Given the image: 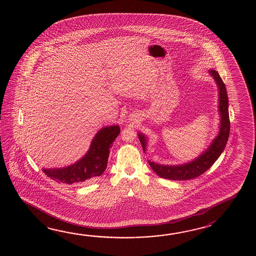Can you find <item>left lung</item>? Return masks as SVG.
<instances>
[{
	"label": "left lung",
	"instance_id": "1",
	"mask_svg": "<svg viewBox=\"0 0 256 256\" xmlns=\"http://www.w3.org/2000/svg\"><path fill=\"white\" fill-rule=\"evenodd\" d=\"M210 74L213 76L218 88V112L220 115V127L217 137L206 151L198 158L190 163L178 166H164L148 161L152 171L162 178L170 180H193L200 176L210 168L223 152L230 134V117H228V100L225 84L217 71L212 70ZM144 151H146V138L142 134H138Z\"/></svg>",
	"mask_w": 256,
	"mask_h": 256
}]
</instances>
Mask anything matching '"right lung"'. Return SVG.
<instances>
[{
    "instance_id": "obj_1",
    "label": "right lung",
    "mask_w": 256,
    "mask_h": 256,
    "mask_svg": "<svg viewBox=\"0 0 256 256\" xmlns=\"http://www.w3.org/2000/svg\"><path fill=\"white\" fill-rule=\"evenodd\" d=\"M118 126L104 127L98 130L87 154L71 166L62 168H44L48 178L65 184H82L100 176L107 168L110 149L120 134Z\"/></svg>"
}]
</instances>
